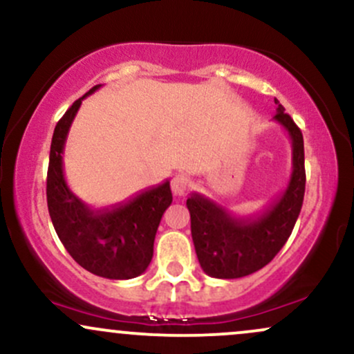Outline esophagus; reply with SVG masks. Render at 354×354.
<instances>
[{
	"instance_id": "obj_1",
	"label": "esophagus",
	"mask_w": 354,
	"mask_h": 354,
	"mask_svg": "<svg viewBox=\"0 0 354 354\" xmlns=\"http://www.w3.org/2000/svg\"><path fill=\"white\" fill-rule=\"evenodd\" d=\"M188 189H189V181H188V178L183 176V174H178V176L173 178V181H171V191H173L174 196H178V198L185 196V194L188 193Z\"/></svg>"
}]
</instances>
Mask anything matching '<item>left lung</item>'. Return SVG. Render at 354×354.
<instances>
[{
    "instance_id": "obj_1",
    "label": "left lung",
    "mask_w": 354,
    "mask_h": 354,
    "mask_svg": "<svg viewBox=\"0 0 354 354\" xmlns=\"http://www.w3.org/2000/svg\"><path fill=\"white\" fill-rule=\"evenodd\" d=\"M274 103L278 104L274 121L288 133L293 151L286 189L250 216H234L216 201L198 193L186 200L198 261L211 278H243L266 266L288 241L301 211L306 185L303 135L279 101L274 100Z\"/></svg>"
}]
</instances>
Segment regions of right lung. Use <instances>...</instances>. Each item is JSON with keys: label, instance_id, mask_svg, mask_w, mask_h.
<instances>
[{"label": "right lung", "instance_id": "1", "mask_svg": "<svg viewBox=\"0 0 354 354\" xmlns=\"http://www.w3.org/2000/svg\"><path fill=\"white\" fill-rule=\"evenodd\" d=\"M100 86L76 100L56 124L46 180L48 211L56 234L80 266L101 278L131 279L151 263L154 236L173 194L166 180L123 203L95 209L70 189L63 169L64 143L83 100Z\"/></svg>", "mask_w": 354, "mask_h": 354}]
</instances>
